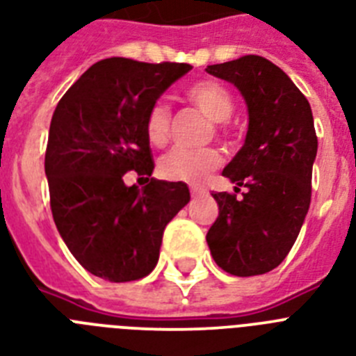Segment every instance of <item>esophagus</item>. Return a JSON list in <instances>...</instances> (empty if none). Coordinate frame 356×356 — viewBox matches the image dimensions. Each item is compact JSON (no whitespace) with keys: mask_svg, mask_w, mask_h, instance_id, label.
Here are the masks:
<instances>
[{"mask_svg":"<svg viewBox=\"0 0 356 356\" xmlns=\"http://www.w3.org/2000/svg\"><path fill=\"white\" fill-rule=\"evenodd\" d=\"M190 193H192V197H199V195H204V188L192 186V188H190Z\"/></svg>","mask_w":356,"mask_h":356,"instance_id":"34e87169","label":"esophagus"}]
</instances>
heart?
<instances>
[{"instance_id":"heart-1","label":"heart","mask_w":356,"mask_h":356,"mask_svg":"<svg viewBox=\"0 0 356 356\" xmlns=\"http://www.w3.org/2000/svg\"><path fill=\"white\" fill-rule=\"evenodd\" d=\"M184 97L193 108L210 118L213 131H225V120L234 111V97L223 83L216 80H199L184 91ZM172 129V111L163 100L153 102L144 117V133L149 144L164 146ZM223 164V153L218 148L183 149L173 148L159 161V173L168 181L197 184L208 177L213 170Z\"/></svg>"}]
</instances>
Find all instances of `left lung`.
I'll list each match as a JSON object with an SVG mask.
<instances>
[{"label":"left lung","mask_w":356,"mask_h":356,"mask_svg":"<svg viewBox=\"0 0 356 356\" xmlns=\"http://www.w3.org/2000/svg\"><path fill=\"white\" fill-rule=\"evenodd\" d=\"M207 73L232 82L248 106L243 148L223 175L247 188L213 193L219 216L207 234L213 261L234 276H258L285 259L311 204L318 149L313 113L293 80L267 58L247 54L208 65Z\"/></svg>","instance_id":"left-lung-1"}]
</instances>
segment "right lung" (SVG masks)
Here are the masks:
<instances>
[{
    "label": "right lung",
    "mask_w": 356,
    "mask_h": 356,
    "mask_svg": "<svg viewBox=\"0 0 356 356\" xmlns=\"http://www.w3.org/2000/svg\"><path fill=\"white\" fill-rule=\"evenodd\" d=\"M188 63H146L106 58L86 71L51 118L45 175L58 232L86 270L122 283L152 273L163 234L190 201L184 183L152 177L153 155L144 133L146 111ZM137 171L149 184L126 187Z\"/></svg>",
    "instance_id": "add662e5"
}]
</instances>
